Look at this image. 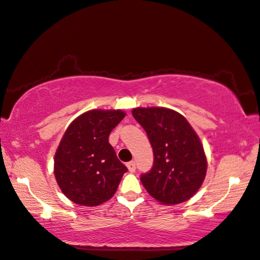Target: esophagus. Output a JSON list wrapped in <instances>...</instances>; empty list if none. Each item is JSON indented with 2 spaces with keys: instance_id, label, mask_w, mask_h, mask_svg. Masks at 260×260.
Returning a JSON list of instances; mask_svg holds the SVG:
<instances>
[{
  "instance_id": "34e87169",
  "label": "esophagus",
  "mask_w": 260,
  "mask_h": 260,
  "mask_svg": "<svg viewBox=\"0 0 260 260\" xmlns=\"http://www.w3.org/2000/svg\"><path fill=\"white\" fill-rule=\"evenodd\" d=\"M126 167H127V169H128L129 172H132V173H134V172H135V170H136V164H135V162H134V161H131V162L127 163V164H126Z\"/></svg>"
}]
</instances>
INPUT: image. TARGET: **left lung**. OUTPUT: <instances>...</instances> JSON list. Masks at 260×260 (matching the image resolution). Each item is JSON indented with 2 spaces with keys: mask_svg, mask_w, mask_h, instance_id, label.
Wrapping results in <instances>:
<instances>
[{
  "mask_svg": "<svg viewBox=\"0 0 260 260\" xmlns=\"http://www.w3.org/2000/svg\"><path fill=\"white\" fill-rule=\"evenodd\" d=\"M132 114L145 129L154 153L151 171L141 175L146 191L167 206L189 200L207 173V157L194 129L169 108H134Z\"/></svg>",
  "mask_w": 260,
  "mask_h": 260,
  "instance_id": "1",
  "label": "left lung"
}]
</instances>
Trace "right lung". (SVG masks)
Here are the masks:
<instances>
[{
    "mask_svg": "<svg viewBox=\"0 0 260 260\" xmlns=\"http://www.w3.org/2000/svg\"><path fill=\"white\" fill-rule=\"evenodd\" d=\"M125 115L119 109H92L68 126L54 155L53 172L69 200L95 207L115 194L127 168L108 137Z\"/></svg>",
    "mask_w": 260,
    "mask_h": 260,
    "instance_id": "right-lung-1",
    "label": "right lung"
}]
</instances>
